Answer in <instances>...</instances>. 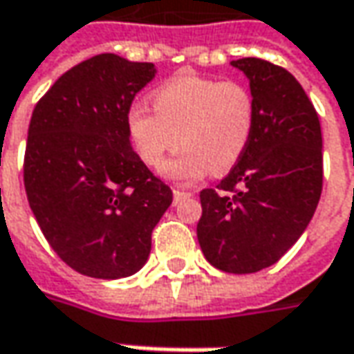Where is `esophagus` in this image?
<instances>
[{"instance_id":"esophagus-1","label":"esophagus","mask_w":354,"mask_h":354,"mask_svg":"<svg viewBox=\"0 0 354 354\" xmlns=\"http://www.w3.org/2000/svg\"><path fill=\"white\" fill-rule=\"evenodd\" d=\"M191 191H179V189H175L173 191V203L177 205V203H181L183 198H187V196H191Z\"/></svg>"}]
</instances>
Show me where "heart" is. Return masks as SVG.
<instances>
[{
    "label": "heart",
    "mask_w": 354,
    "mask_h": 354,
    "mask_svg": "<svg viewBox=\"0 0 354 354\" xmlns=\"http://www.w3.org/2000/svg\"><path fill=\"white\" fill-rule=\"evenodd\" d=\"M149 111L132 105L127 113V132L138 158L158 167L177 149L161 173L187 183L206 173L230 171L245 153L255 124V101L243 83L183 73L151 91Z\"/></svg>",
    "instance_id": "1"
}]
</instances>
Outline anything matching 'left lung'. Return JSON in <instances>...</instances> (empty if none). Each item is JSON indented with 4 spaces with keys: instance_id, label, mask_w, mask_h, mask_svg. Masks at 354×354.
Here are the masks:
<instances>
[{
    "instance_id": "obj_1",
    "label": "left lung",
    "mask_w": 354,
    "mask_h": 354,
    "mask_svg": "<svg viewBox=\"0 0 354 354\" xmlns=\"http://www.w3.org/2000/svg\"><path fill=\"white\" fill-rule=\"evenodd\" d=\"M255 101L249 146L216 189L201 193L196 238L206 261L249 274L274 265L304 234L324 181L322 128L292 73L261 58H239Z\"/></svg>"
}]
</instances>
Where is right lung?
Wrapping results in <instances>:
<instances>
[{
    "mask_svg": "<svg viewBox=\"0 0 354 354\" xmlns=\"http://www.w3.org/2000/svg\"><path fill=\"white\" fill-rule=\"evenodd\" d=\"M156 66L99 54L73 66L40 99L28 124L25 191L60 259L93 279L138 272L151 230L173 201L132 149L127 113Z\"/></svg>",
    "mask_w": 354,
    "mask_h": 354,
    "instance_id": "1",
    "label": "right lung"
}]
</instances>
